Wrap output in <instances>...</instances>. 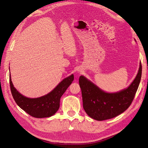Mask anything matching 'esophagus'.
<instances>
[{"instance_id":"1","label":"esophagus","mask_w":148,"mask_h":148,"mask_svg":"<svg viewBox=\"0 0 148 148\" xmlns=\"http://www.w3.org/2000/svg\"><path fill=\"white\" fill-rule=\"evenodd\" d=\"M82 71L81 70H78V73H81Z\"/></svg>"}]
</instances>
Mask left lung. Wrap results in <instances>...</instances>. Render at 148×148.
Listing matches in <instances>:
<instances>
[{
  "label": "left lung",
  "instance_id": "1",
  "mask_svg": "<svg viewBox=\"0 0 148 148\" xmlns=\"http://www.w3.org/2000/svg\"><path fill=\"white\" fill-rule=\"evenodd\" d=\"M141 73L140 62L138 73L132 83L127 88L115 92L103 91L83 75L80 76L79 84L82 89L83 109L86 113L98 121L114 118L123 113L134 99L141 81Z\"/></svg>",
  "mask_w": 148,
  "mask_h": 148
}]
</instances>
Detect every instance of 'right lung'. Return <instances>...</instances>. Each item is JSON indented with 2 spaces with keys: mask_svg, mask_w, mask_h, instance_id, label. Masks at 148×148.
I'll use <instances>...</instances> for the list:
<instances>
[{
  "mask_svg": "<svg viewBox=\"0 0 148 148\" xmlns=\"http://www.w3.org/2000/svg\"><path fill=\"white\" fill-rule=\"evenodd\" d=\"M73 79L74 76L71 74L47 95L36 98H29L21 95L14 87L10 72V86L13 99L21 109L35 118L50 117L54 115L59 109L60 97Z\"/></svg>",
  "mask_w": 148,
  "mask_h": 148,
  "instance_id": "right-lung-1",
  "label": "right lung"
}]
</instances>
